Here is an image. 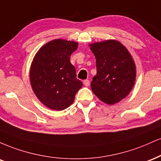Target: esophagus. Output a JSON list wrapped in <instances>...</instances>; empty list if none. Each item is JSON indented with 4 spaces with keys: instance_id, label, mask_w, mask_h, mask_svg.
I'll use <instances>...</instances> for the list:
<instances>
[{
    "instance_id": "1",
    "label": "esophagus",
    "mask_w": 161,
    "mask_h": 161,
    "mask_svg": "<svg viewBox=\"0 0 161 161\" xmlns=\"http://www.w3.org/2000/svg\"><path fill=\"white\" fill-rule=\"evenodd\" d=\"M84 84L86 86H90V80H84Z\"/></svg>"
}]
</instances>
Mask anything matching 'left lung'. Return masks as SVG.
I'll list each match as a JSON object with an SVG mask.
<instances>
[{
	"instance_id": "1",
	"label": "left lung",
	"mask_w": 161,
	"mask_h": 161,
	"mask_svg": "<svg viewBox=\"0 0 161 161\" xmlns=\"http://www.w3.org/2000/svg\"><path fill=\"white\" fill-rule=\"evenodd\" d=\"M97 72L91 82L93 93L103 103L121 101L135 84L136 69L131 54L121 43L107 40L90 44Z\"/></svg>"
}]
</instances>
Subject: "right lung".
I'll return each instance as SVG.
<instances>
[{
    "label": "right lung",
    "instance_id": "add662e5",
    "mask_svg": "<svg viewBox=\"0 0 161 161\" xmlns=\"http://www.w3.org/2000/svg\"><path fill=\"white\" fill-rule=\"evenodd\" d=\"M77 46L75 41L53 40L40 48L31 62L32 90L41 103L52 110L62 111L69 107L83 86L70 62V56Z\"/></svg>",
    "mask_w": 161,
    "mask_h": 161
}]
</instances>
